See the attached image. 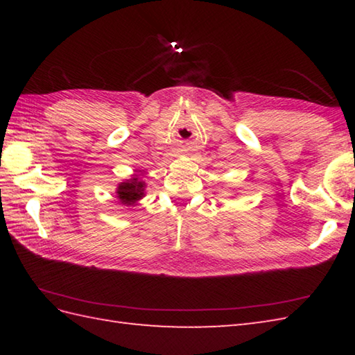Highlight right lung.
<instances>
[{"label": "right lung", "mask_w": 355, "mask_h": 355, "mask_svg": "<svg viewBox=\"0 0 355 355\" xmlns=\"http://www.w3.org/2000/svg\"><path fill=\"white\" fill-rule=\"evenodd\" d=\"M143 187H145V183L137 178L128 180V182L122 183L117 187V197L120 202L126 206L134 205L135 201L143 197Z\"/></svg>", "instance_id": "right-lung-1"}]
</instances>
